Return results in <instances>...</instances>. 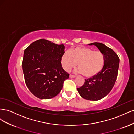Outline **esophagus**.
Returning <instances> with one entry per match:
<instances>
[{
	"instance_id": "34e87169",
	"label": "esophagus",
	"mask_w": 134,
	"mask_h": 134,
	"mask_svg": "<svg viewBox=\"0 0 134 134\" xmlns=\"http://www.w3.org/2000/svg\"><path fill=\"white\" fill-rule=\"evenodd\" d=\"M69 76H70V78H75V77L76 76H75V75H74L70 74V75H69Z\"/></svg>"
}]
</instances>
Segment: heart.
<instances>
[{"instance_id": "heart-1", "label": "heart", "mask_w": 134, "mask_h": 134, "mask_svg": "<svg viewBox=\"0 0 134 134\" xmlns=\"http://www.w3.org/2000/svg\"><path fill=\"white\" fill-rule=\"evenodd\" d=\"M60 62L62 67L66 71H69L78 63L79 72L89 78L98 74L102 70L105 58L101 51L79 46L71 48L69 52H65Z\"/></svg>"}]
</instances>
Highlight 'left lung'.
Returning <instances> with one entry per match:
<instances>
[{
    "label": "left lung",
    "mask_w": 134,
    "mask_h": 134,
    "mask_svg": "<svg viewBox=\"0 0 134 134\" xmlns=\"http://www.w3.org/2000/svg\"><path fill=\"white\" fill-rule=\"evenodd\" d=\"M90 44H94L103 54L104 66L98 74L85 79L84 84L77 90L83 98L95 101L106 96L114 86L118 73L120 59L114 51L103 43L94 42Z\"/></svg>",
    "instance_id": "1"
}]
</instances>
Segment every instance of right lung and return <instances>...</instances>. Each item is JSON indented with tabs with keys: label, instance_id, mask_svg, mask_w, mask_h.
Masks as SVG:
<instances>
[{
	"label": "right lung",
	"instance_id": "obj_1",
	"mask_svg": "<svg viewBox=\"0 0 134 134\" xmlns=\"http://www.w3.org/2000/svg\"><path fill=\"white\" fill-rule=\"evenodd\" d=\"M64 49V44L40 39L25 50L22 69L25 83L37 98L47 99L57 96L69 77L60 62Z\"/></svg>",
	"mask_w": 134,
	"mask_h": 134
}]
</instances>
